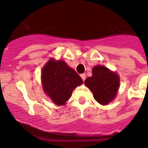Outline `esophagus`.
Here are the masks:
<instances>
[{
  "label": "esophagus",
  "instance_id": "34e87169",
  "mask_svg": "<svg viewBox=\"0 0 148 148\" xmlns=\"http://www.w3.org/2000/svg\"><path fill=\"white\" fill-rule=\"evenodd\" d=\"M80 77H81V78L83 79V80L84 81L85 79H86V74H82L81 75H80Z\"/></svg>",
  "mask_w": 148,
  "mask_h": 148
}]
</instances>
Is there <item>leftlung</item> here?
<instances>
[{
    "instance_id": "1",
    "label": "left lung",
    "mask_w": 148,
    "mask_h": 148,
    "mask_svg": "<svg viewBox=\"0 0 148 148\" xmlns=\"http://www.w3.org/2000/svg\"><path fill=\"white\" fill-rule=\"evenodd\" d=\"M84 83L93 93L97 102L107 105L116 97L120 87V77L116 72L98 65L92 69V76L87 77Z\"/></svg>"
}]
</instances>
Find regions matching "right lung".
Here are the masks:
<instances>
[{"mask_svg":"<svg viewBox=\"0 0 148 148\" xmlns=\"http://www.w3.org/2000/svg\"><path fill=\"white\" fill-rule=\"evenodd\" d=\"M42 88L55 104H66L76 87L83 83L75 71L63 60L51 58L44 65L41 75Z\"/></svg>","mask_w":148,"mask_h":148,"instance_id":"obj_1","label":"right lung"}]
</instances>
